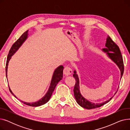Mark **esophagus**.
<instances>
[{
    "label": "esophagus",
    "mask_w": 130,
    "mask_h": 130,
    "mask_svg": "<svg viewBox=\"0 0 130 130\" xmlns=\"http://www.w3.org/2000/svg\"><path fill=\"white\" fill-rule=\"evenodd\" d=\"M72 73V70L70 67L66 66L65 67V69L64 70V74L65 76H68L70 75Z\"/></svg>",
    "instance_id": "esophagus-1"
}]
</instances>
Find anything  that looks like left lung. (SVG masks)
I'll return each instance as SVG.
<instances>
[{
  "instance_id": "left-lung-1",
  "label": "left lung",
  "mask_w": 130,
  "mask_h": 130,
  "mask_svg": "<svg viewBox=\"0 0 130 130\" xmlns=\"http://www.w3.org/2000/svg\"><path fill=\"white\" fill-rule=\"evenodd\" d=\"M106 40V43L105 45V47L102 49V51L106 53V56L111 60H112L119 67L121 73V78L123 76V74L124 73V65L122 55L121 53L119 47L117 46V44L113 42V41L110 37L107 36ZM73 77L75 78L76 80L75 85L73 90L74 93V97L78 104H79L81 107L86 109H88V110L89 109L98 108L108 103L113 97L112 96L109 100L104 102H102V103H94V102H92L88 101L86 98H85L80 92L79 79L76 70L74 71ZM117 92V91L115 93L114 95Z\"/></svg>"
}]
</instances>
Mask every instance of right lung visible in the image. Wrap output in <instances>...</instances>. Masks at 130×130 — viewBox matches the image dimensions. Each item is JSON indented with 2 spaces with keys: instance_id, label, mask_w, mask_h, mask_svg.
Instances as JSON below:
<instances>
[{
  "instance_id": "add662e5",
  "label": "right lung",
  "mask_w": 130,
  "mask_h": 130,
  "mask_svg": "<svg viewBox=\"0 0 130 130\" xmlns=\"http://www.w3.org/2000/svg\"><path fill=\"white\" fill-rule=\"evenodd\" d=\"M28 30L25 31L23 35L20 36V37L16 41V42L13 44L11 47V48L9 52L7 59V62H6V77L7 78V69H8V63L10 60V59L11 58V56L15 54V53L18 50L19 48L21 47V46L23 45V44L25 42V40L28 38ZM64 67L62 65H60L58 67H57L56 69L54 71L53 76L52 77L51 84L50 85V87L48 88V90L47 92L45 94L44 96L40 99L39 100L35 102H32V103H28V102H24L23 101L20 100L21 102L23 103L24 104L29 105L30 106H39L40 105H42L46 103L48 101L52 96V93L53 91L55 90V88L56 85L63 78V70H64ZM9 90L11 93L16 98L18 99L15 95L13 94V93L12 92L9 86Z\"/></svg>"
}]
</instances>
